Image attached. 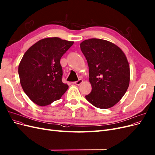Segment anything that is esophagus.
Segmentation results:
<instances>
[{"mask_svg":"<svg viewBox=\"0 0 155 155\" xmlns=\"http://www.w3.org/2000/svg\"><path fill=\"white\" fill-rule=\"evenodd\" d=\"M83 81L82 79H79L78 81L74 82V84H76V85H80V84H81L83 83Z\"/></svg>","mask_w":155,"mask_h":155,"instance_id":"34e87169","label":"esophagus"}]
</instances>
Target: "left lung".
Segmentation results:
<instances>
[{
    "label": "left lung",
    "mask_w": 155,
    "mask_h": 155,
    "mask_svg": "<svg viewBox=\"0 0 155 155\" xmlns=\"http://www.w3.org/2000/svg\"><path fill=\"white\" fill-rule=\"evenodd\" d=\"M88 62L92 92L85 96L95 107L107 109L123 97L129 87L130 65L120 48L107 40L91 38L80 44Z\"/></svg>",
    "instance_id": "left-lung-1"
}]
</instances>
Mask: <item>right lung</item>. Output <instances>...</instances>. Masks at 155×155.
<instances>
[{"label":"right lung","instance_id":"right-lung-1","mask_svg":"<svg viewBox=\"0 0 155 155\" xmlns=\"http://www.w3.org/2000/svg\"><path fill=\"white\" fill-rule=\"evenodd\" d=\"M74 41L58 37L37 41L24 54L18 65L20 81L24 92L40 106L60 99L68 88L62 82L60 59Z\"/></svg>","mask_w":155,"mask_h":155}]
</instances>
